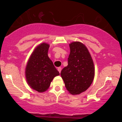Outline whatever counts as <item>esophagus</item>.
I'll return each instance as SVG.
<instances>
[{"instance_id":"esophagus-1","label":"esophagus","mask_w":122,"mask_h":122,"mask_svg":"<svg viewBox=\"0 0 122 122\" xmlns=\"http://www.w3.org/2000/svg\"><path fill=\"white\" fill-rule=\"evenodd\" d=\"M58 71H59V72H61V67H58Z\"/></svg>"}]
</instances>
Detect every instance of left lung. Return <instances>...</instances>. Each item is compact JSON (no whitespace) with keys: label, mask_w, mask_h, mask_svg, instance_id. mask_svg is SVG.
Returning <instances> with one entry per match:
<instances>
[{"label":"left lung","mask_w":122,"mask_h":122,"mask_svg":"<svg viewBox=\"0 0 122 122\" xmlns=\"http://www.w3.org/2000/svg\"><path fill=\"white\" fill-rule=\"evenodd\" d=\"M68 66L61 72L66 88L71 94H80L88 89L94 77V63L87 48L80 42L69 44Z\"/></svg>","instance_id":"1"}]
</instances>
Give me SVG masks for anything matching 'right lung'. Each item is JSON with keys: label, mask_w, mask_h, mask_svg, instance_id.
<instances>
[{"label": "right lung", "mask_w": 122, "mask_h": 122, "mask_svg": "<svg viewBox=\"0 0 122 122\" xmlns=\"http://www.w3.org/2000/svg\"><path fill=\"white\" fill-rule=\"evenodd\" d=\"M50 45L42 43L30 55L25 68V77L28 85L39 93L45 92L51 81L60 73L48 55Z\"/></svg>", "instance_id": "1"}]
</instances>
